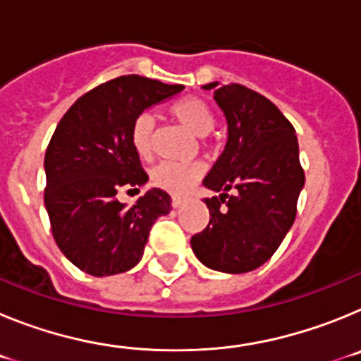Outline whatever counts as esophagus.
Segmentation results:
<instances>
[{"label":"esophagus","instance_id":"esophagus-1","mask_svg":"<svg viewBox=\"0 0 361 361\" xmlns=\"http://www.w3.org/2000/svg\"><path fill=\"white\" fill-rule=\"evenodd\" d=\"M171 204H173V208H180L184 204V197H173V199H171Z\"/></svg>","mask_w":361,"mask_h":361}]
</instances>
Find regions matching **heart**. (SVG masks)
<instances>
[{
	"instance_id": "obj_1",
	"label": "heart",
	"mask_w": 361,
	"mask_h": 361,
	"mask_svg": "<svg viewBox=\"0 0 361 361\" xmlns=\"http://www.w3.org/2000/svg\"><path fill=\"white\" fill-rule=\"evenodd\" d=\"M170 114L175 121L186 126L191 133L204 137L215 126V114L204 99L188 95L178 99L170 106ZM153 132L155 121L149 114L137 116L130 130V141L141 159H148L153 152ZM204 175L200 162H159L149 171V183L168 193H184Z\"/></svg>"
}]
</instances>
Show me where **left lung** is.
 I'll return each instance as SVG.
<instances>
[{"label":"left lung","instance_id":"obj_1","mask_svg":"<svg viewBox=\"0 0 361 361\" xmlns=\"http://www.w3.org/2000/svg\"><path fill=\"white\" fill-rule=\"evenodd\" d=\"M202 88L213 90L224 111L228 141L202 180L219 195L204 199L209 224L191 237V250L209 269L240 275L279 250L295 222L305 175L295 128L269 99L242 85Z\"/></svg>","mask_w":361,"mask_h":361}]
</instances>
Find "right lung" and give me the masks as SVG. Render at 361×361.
Returning <instances> with one entry per match:
<instances>
[{"instance_id":"obj_1","label":"right lung","mask_w":361,"mask_h":361,"mask_svg":"<svg viewBox=\"0 0 361 361\" xmlns=\"http://www.w3.org/2000/svg\"><path fill=\"white\" fill-rule=\"evenodd\" d=\"M141 75L95 86L70 106L44 155V206L56 244L75 267L110 276L139 264L153 222L171 209V197L152 188L133 206L117 191L148 183L130 141L137 116L183 92Z\"/></svg>"}]
</instances>
